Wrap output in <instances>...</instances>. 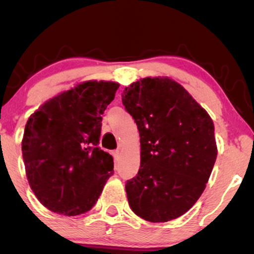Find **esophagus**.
I'll use <instances>...</instances> for the list:
<instances>
[{
	"instance_id": "1",
	"label": "esophagus",
	"mask_w": 254,
	"mask_h": 254,
	"mask_svg": "<svg viewBox=\"0 0 254 254\" xmlns=\"http://www.w3.org/2000/svg\"><path fill=\"white\" fill-rule=\"evenodd\" d=\"M112 155H113V157H115V161L117 162L119 160V156H121V151H119V150L112 151Z\"/></svg>"
}]
</instances>
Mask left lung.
I'll use <instances>...</instances> for the list:
<instances>
[{
  "mask_svg": "<svg viewBox=\"0 0 254 254\" xmlns=\"http://www.w3.org/2000/svg\"><path fill=\"white\" fill-rule=\"evenodd\" d=\"M122 101L141 137L138 173L125 185L131 210L149 222L180 217L203 193L216 161L214 122L170 77L141 78Z\"/></svg>",
  "mask_w": 254,
  "mask_h": 254,
  "instance_id": "obj_1",
  "label": "left lung"
}]
</instances>
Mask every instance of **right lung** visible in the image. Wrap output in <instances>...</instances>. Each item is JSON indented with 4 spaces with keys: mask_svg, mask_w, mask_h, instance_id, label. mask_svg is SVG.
<instances>
[{
    "mask_svg": "<svg viewBox=\"0 0 254 254\" xmlns=\"http://www.w3.org/2000/svg\"><path fill=\"white\" fill-rule=\"evenodd\" d=\"M119 83L90 80L49 99L28 118L21 142L28 184L49 210L65 216L89 211L113 173L98 147L101 115Z\"/></svg>",
    "mask_w": 254,
    "mask_h": 254,
    "instance_id": "1",
    "label": "right lung"
}]
</instances>
